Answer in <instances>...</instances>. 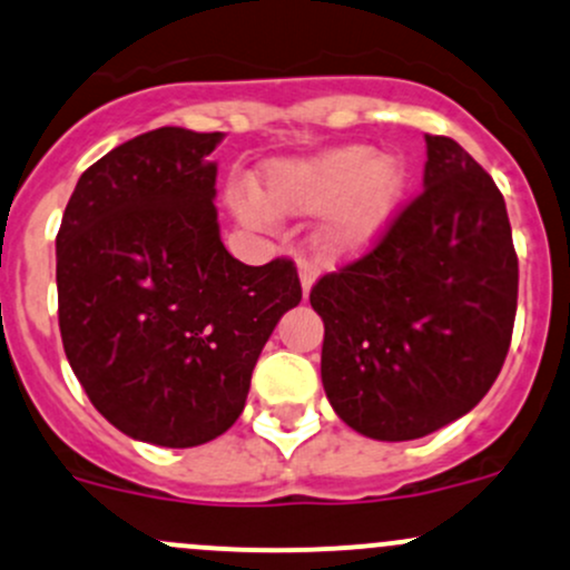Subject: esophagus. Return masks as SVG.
Returning <instances> with one entry per match:
<instances>
[{
  "instance_id": "obj_1",
  "label": "esophagus",
  "mask_w": 570,
  "mask_h": 570,
  "mask_svg": "<svg viewBox=\"0 0 570 570\" xmlns=\"http://www.w3.org/2000/svg\"><path fill=\"white\" fill-rule=\"evenodd\" d=\"M299 284H303V295L308 297L311 286L316 284V265L308 259H299Z\"/></svg>"
}]
</instances>
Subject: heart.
<instances>
[{
	"label": "heart",
	"mask_w": 570,
	"mask_h": 570,
	"mask_svg": "<svg viewBox=\"0 0 570 570\" xmlns=\"http://www.w3.org/2000/svg\"><path fill=\"white\" fill-rule=\"evenodd\" d=\"M405 165L397 156H379L371 146H343L289 161H273L262 173V191L235 194L237 216L248 227H262L273 214H318L316 246L327 259L365 254L386 233L403 199Z\"/></svg>",
	"instance_id": "b5f03b06"
}]
</instances>
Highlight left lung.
<instances>
[{"label": "left lung", "mask_w": 570, "mask_h": 570, "mask_svg": "<svg viewBox=\"0 0 570 570\" xmlns=\"http://www.w3.org/2000/svg\"><path fill=\"white\" fill-rule=\"evenodd\" d=\"M424 142V189L371 252L311 289L330 405L376 441H414L465 416L495 384L517 316L503 194L452 137Z\"/></svg>", "instance_id": "left-lung-1"}]
</instances>
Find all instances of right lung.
I'll return each mask as SVG.
<instances>
[{"label":"right lung","instance_id":"add662e5","mask_svg":"<svg viewBox=\"0 0 570 570\" xmlns=\"http://www.w3.org/2000/svg\"><path fill=\"white\" fill-rule=\"evenodd\" d=\"M222 132L161 127L80 175L56 235L65 354L112 428L189 449L227 433L278 318L292 259L243 265L216 222Z\"/></svg>","mask_w":570,"mask_h":570}]
</instances>
